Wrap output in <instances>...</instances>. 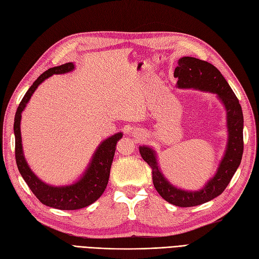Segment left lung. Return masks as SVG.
I'll use <instances>...</instances> for the list:
<instances>
[{"mask_svg":"<svg viewBox=\"0 0 259 259\" xmlns=\"http://www.w3.org/2000/svg\"><path fill=\"white\" fill-rule=\"evenodd\" d=\"M174 76L178 77L176 84L178 89H194L215 94L227 111V149L217 173L201 189L184 190L175 187L158 166L155 150L148 145L139 147L142 158L152 169V180L157 193L167 202L186 208L208 202L227 188L242 161L244 119L240 102L214 65L197 58L183 57L178 60Z\"/></svg>","mask_w":259,"mask_h":259,"instance_id":"left-lung-1","label":"left lung"}]
</instances>
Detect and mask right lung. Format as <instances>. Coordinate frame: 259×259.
Segmentation results:
<instances>
[{
    "label": "right lung",
    "mask_w": 259,
    "mask_h": 259,
    "mask_svg": "<svg viewBox=\"0 0 259 259\" xmlns=\"http://www.w3.org/2000/svg\"><path fill=\"white\" fill-rule=\"evenodd\" d=\"M74 63L69 62L59 66L48 69L32 83L29 90L26 92L21 104H19L14 119V135H15V157L19 173L30 190L39 199L41 203L48 207L60 210H77L88 207L95 202L103 195L108 184L110 167L114 160L116 144L122 138V132L112 135L99 143L93 154L85 171L78 180L71 185L65 186H52L46 184L35 175L28 166L24 156L22 135H21V119L22 112L27 106L35 91L45 79L54 74H65L74 70Z\"/></svg>",
    "instance_id": "1"
}]
</instances>
